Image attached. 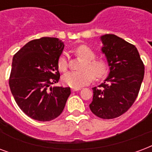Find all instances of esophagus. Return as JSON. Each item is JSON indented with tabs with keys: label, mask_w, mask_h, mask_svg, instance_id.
<instances>
[{
	"label": "esophagus",
	"mask_w": 152,
	"mask_h": 152,
	"mask_svg": "<svg viewBox=\"0 0 152 152\" xmlns=\"http://www.w3.org/2000/svg\"><path fill=\"white\" fill-rule=\"evenodd\" d=\"M80 89L81 88H72V91H80Z\"/></svg>",
	"instance_id": "1"
}]
</instances>
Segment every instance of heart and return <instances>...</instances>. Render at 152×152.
Segmentation results:
<instances>
[{"label":"heart","mask_w":152,"mask_h":152,"mask_svg":"<svg viewBox=\"0 0 152 152\" xmlns=\"http://www.w3.org/2000/svg\"><path fill=\"white\" fill-rule=\"evenodd\" d=\"M76 54L84 62L82 64L81 72H68L62 76V81L66 85L72 88H79L89 84L94 76L100 78L107 72V64L104 59H95L96 53L92 49L86 46L80 45L76 49ZM58 68L64 72L68 68V58L66 53H63L58 61Z\"/></svg>","instance_id":"1"}]
</instances>
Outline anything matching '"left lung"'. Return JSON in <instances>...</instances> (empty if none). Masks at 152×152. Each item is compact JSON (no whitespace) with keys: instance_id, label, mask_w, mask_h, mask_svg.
Returning <instances> with one entry per match:
<instances>
[{"instance_id":"obj_1","label":"left lung","mask_w":152,"mask_h":152,"mask_svg":"<svg viewBox=\"0 0 152 152\" xmlns=\"http://www.w3.org/2000/svg\"><path fill=\"white\" fill-rule=\"evenodd\" d=\"M101 52L109 74L98 88H92L91 112L102 119H113L129 109L137 97L144 76V65L135 46L114 34L100 37Z\"/></svg>"}]
</instances>
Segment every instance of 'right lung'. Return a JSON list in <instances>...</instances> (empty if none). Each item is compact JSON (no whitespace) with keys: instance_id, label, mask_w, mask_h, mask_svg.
Segmentation results:
<instances>
[{"instance_id":"add662e5","label":"right lung","mask_w":152,"mask_h":152,"mask_svg":"<svg viewBox=\"0 0 152 152\" xmlns=\"http://www.w3.org/2000/svg\"><path fill=\"white\" fill-rule=\"evenodd\" d=\"M64 45L58 38L28 42L12 58L9 87L16 103L28 116L50 121L62 113L70 88L52 86L60 79L58 61Z\"/></svg>"}]
</instances>
